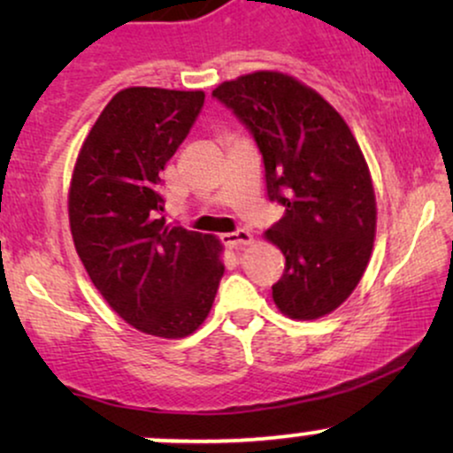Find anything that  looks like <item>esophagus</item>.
<instances>
[{
	"label": "esophagus",
	"instance_id": "obj_1",
	"mask_svg": "<svg viewBox=\"0 0 453 453\" xmlns=\"http://www.w3.org/2000/svg\"><path fill=\"white\" fill-rule=\"evenodd\" d=\"M221 241L226 247L230 249H236V247H242V244H249L251 242V234L247 230H236V232H230V234H223Z\"/></svg>",
	"mask_w": 453,
	"mask_h": 453
}]
</instances>
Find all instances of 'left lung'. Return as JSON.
<instances>
[{
  "label": "left lung",
  "mask_w": 453,
  "mask_h": 453,
  "mask_svg": "<svg viewBox=\"0 0 453 453\" xmlns=\"http://www.w3.org/2000/svg\"><path fill=\"white\" fill-rule=\"evenodd\" d=\"M249 129L270 202L285 215L266 238L283 251L274 304L292 319L332 313L360 283L375 241V191L342 117L319 93L279 72H256L212 91Z\"/></svg>",
  "instance_id": "left-lung-1"
}]
</instances>
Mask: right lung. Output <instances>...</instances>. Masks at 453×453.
Listing matches in <instances>:
<instances>
[{
    "label": "right lung",
    "mask_w": 453,
    "mask_h": 453,
    "mask_svg": "<svg viewBox=\"0 0 453 453\" xmlns=\"http://www.w3.org/2000/svg\"><path fill=\"white\" fill-rule=\"evenodd\" d=\"M202 106V91H119L72 174V238L93 285L129 326L164 339L197 330L223 277L215 236L168 227L164 219L159 173Z\"/></svg>",
    "instance_id": "right-lung-1"
}]
</instances>
